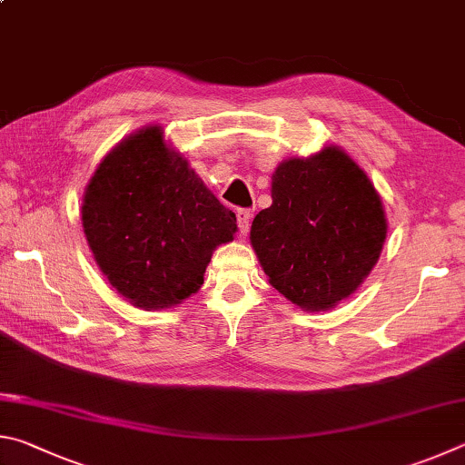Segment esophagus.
<instances>
[{"label": "esophagus", "instance_id": "34e87169", "mask_svg": "<svg viewBox=\"0 0 465 465\" xmlns=\"http://www.w3.org/2000/svg\"><path fill=\"white\" fill-rule=\"evenodd\" d=\"M251 218H253V212L251 210H239L237 212V224H239V232L242 237H247L249 226H251Z\"/></svg>", "mask_w": 465, "mask_h": 465}]
</instances>
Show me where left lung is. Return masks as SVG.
Returning <instances> with one entry per match:
<instances>
[{
	"instance_id": "1",
	"label": "left lung",
	"mask_w": 465,
	"mask_h": 465,
	"mask_svg": "<svg viewBox=\"0 0 465 465\" xmlns=\"http://www.w3.org/2000/svg\"><path fill=\"white\" fill-rule=\"evenodd\" d=\"M272 206L251 224V245L272 286L308 312L335 308L378 263L384 203L337 144L290 157L272 175Z\"/></svg>"
}]
</instances>
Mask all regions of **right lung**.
Here are the masks:
<instances>
[{"label":"right lung","mask_w":465,"mask_h":465,"mask_svg":"<svg viewBox=\"0 0 465 465\" xmlns=\"http://www.w3.org/2000/svg\"><path fill=\"white\" fill-rule=\"evenodd\" d=\"M81 224L118 294L143 311H163L202 288L214 249L234 237L237 216L165 143L163 128L151 124L97 165Z\"/></svg>","instance_id":"1"}]
</instances>
